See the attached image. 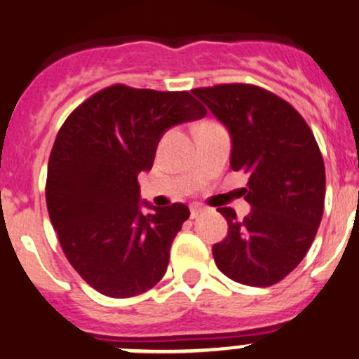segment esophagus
<instances>
[{
    "mask_svg": "<svg viewBox=\"0 0 359 359\" xmlns=\"http://www.w3.org/2000/svg\"><path fill=\"white\" fill-rule=\"evenodd\" d=\"M204 211H205V209L202 208V205H191V208H190V216H191V218H197V216L201 215V212H204Z\"/></svg>",
    "mask_w": 359,
    "mask_h": 359,
    "instance_id": "obj_1",
    "label": "esophagus"
}]
</instances>
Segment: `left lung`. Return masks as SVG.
Here are the masks:
<instances>
[{
  "label": "left lung",
  "mask_w": 359,
  "mask_h": 359,
  "mask_svg": "<svg viewBox=\"0 0 359 359\" xmlns=\"http://www.w3.org/2000/svg\"><path fill=\"white\" fill-rule=\"evenodd\" d=\"M230 134V168L250 175L244 198L250 215L219 208L229 233L212 246L226 278L271 286L304 260L325 208V164L305 120L292 104L246 83L195 88Z\"/></svg>",
  "instance_id": "left-lung-1"
}]
</instances>
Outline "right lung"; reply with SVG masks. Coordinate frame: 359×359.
<instances>
[{
    "label": "right lung",
    "mask_w": 359,
    "mask_h": 359,
    "mask_svg": "<svg viewBox=\"0 0 359 359\" xmlns=\"http://www.w3.org/2000/svg\"><path fill=\"white\" fill-rule=\"evenodd\" d=\"M202 116L190 92L113 85L60 127L48 161V216L69 264L102 295L136 297L164 278L190 209L141 201L137 176L150 171L171 127Z\"/></svg>",
    "instance_id": "obj_1"
}]
</instances>
